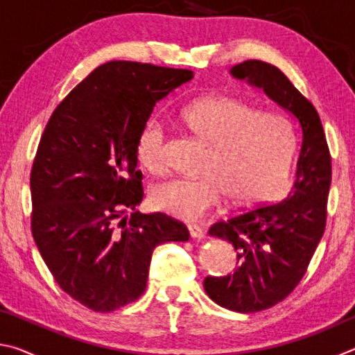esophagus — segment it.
Masks as SVG:
<instances>
[{"mask_svg": "<svg viewBox=\"0 0 355 355\" xmlns=\"http://www.w3.org/2000/svg\"><path fill=\"white\" fill-rule=\"evenodd\" d=\"M188 230H189V235L192 238H202L203 236V228L197 224H189L188 225Z\"/></svg>", "mask_w": 355, "mask_h": 355, "instance_id": "1", "label": "esophagus"}]
</instances>
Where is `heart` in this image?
Listing matches in <instances>:
<instances>
[{"label": "heart", "instance_id": "b5f03b06", "mask_svg": "<svg viewBox=\"0 0 355 355\" xmlns=\"http://www.w3.org/2000/svg\"><path fill=\"white\" fill-rule=\"evenodd\" d=\"M192 133L209 144L205 175L175 177L156 186L153 205L178 219H199L220 202H272L291 183L296 135L288 120L274 112H258L248 101L211 95L192 101L182 112ZM166 123L150 116L136 137V156L148 172L166 167Z\"/></svg>", "mask_w": 355, "mask_h": 355}]
</instances>
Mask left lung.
Returning a JSON list of instances; mask_svg holds the SVG:
<instances>
[{
  "instance_id": "1",
  "label": "left lung",
  "mask_w": 355,
  "mask_h": 355,
  "mask_svg": "<svg viewBox=\"0 0 355 355\" xmlns=\"http://www.w3.org/2000/svg\"><path fill=\"white\" fill-rule=\"evenodd\" d=\"M230 73L263 89L302 128L296 182L286 199L257 205L209 228L211 236L232 243L238 266L224 277L208 275L203 288L220 307L254 313L282 302L307 272L326 228L332 159L315 106L279 67L250 59Z\"/></svg>"
}]
</instances>
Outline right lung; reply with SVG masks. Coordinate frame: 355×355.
<instances>
[{"mask_svg":"<svg viewBox=\"0 0 355 355\" xmlns=\"http://www.w3.org/2000/svg\"><path fill=\"white\" fill-rule=\"evenodd\" d=\"M191 70L111 61L56 106L31 169V232L62 291L110 313L142 296L156 245L188 241L164 213L121 216L144 197L136 137L153 106Z\"/></svg>","mask_w":355,"mask_h":355,"instance_id":"1","label":"right lung"}]
</instances>
